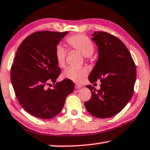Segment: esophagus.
I'll return each mask as SVG.
<instances>
[{"label":"esophagus","instance_id":"34e87169","mask_svg":"<svg viewBox=\"0 0 150 150\" xmlns=\"http://www.w3.org/2000/svg\"><path fill=\"white\" fill-rule=\"evenodd\" d=\"M82 87L81 86V85H79V84H77V83H76V84H75V89H79V88H81Z\"/></svg>","mask_w":150,"mask_h":150}]
</instances>
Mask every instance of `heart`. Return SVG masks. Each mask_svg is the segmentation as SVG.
Returning a JSON list of instances; mask_svg holds the SVG:
<instances>
[{"mask_svg": "<svg viewBox=\"0 0 150 150\" xmlns=\"http://www.w3.org/2000/svg\"><path fill=\"white\" fill-rule=\"evenodd\" d=\"M67 42L70 47L80 52L83 56L90 57L93 53L95 47L92 41L86 35L77 34L67 38ZM67 51L62 45L56 46L55 49V57L59 67H65ZM87 75V70L86 69H76L69 68L64 72L63 77L66 79L80 83Z\"/></svg>", "mask_w": 150, "mask_h": 150, "instance_id": "heart-1", "label": "heart"}]
</instances>
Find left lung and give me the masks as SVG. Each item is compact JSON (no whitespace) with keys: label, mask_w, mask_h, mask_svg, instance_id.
I'll return each instance as SVG.
<instances>
[{"label":"left lung","mask_w":150,"mask_h":150,"mask_svg":"<svg viewBox=\"0 0 150 150\" xmlns=\"http://www.w3.org/2000/svg\"><path fill=\"white\" fill-rule=\"evenodd\" d=\"M92 40L98 48V59L90 74V82L100 79L101 88L91 85V98L84 103L87 111L97 118H110L124 108L134 93L136 66L125 45L115 35L95 31Z\"/></svg>","instance_id":"8db88e82"}]
</instances>
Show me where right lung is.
I'll return each instance as SVG.
<instances>
[{
	"label": "right lung",
	"mask_w": 150,
	"mask_h": 150,
	"mask_svg": "<svg viewBox=\"0 0 150 150\" xmlns=\"http://www.w3.org/2000/svg\"><path fill=\"white\" fill-rule=\"evenodd\" d=\"M68 31H38L26 38L18 48L11 69V81L18 102L33 117L49 119L62 110L75 84L61 73L55 49ZM53 83V89H49Z\"/></svg>",
	"instance_id": "add662e5"
}]
</instances>
